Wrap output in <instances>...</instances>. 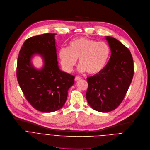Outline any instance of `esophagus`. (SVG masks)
<instances>
[{
    "label": "esophagus",
    "instance_id": "34e87169",
    "mask_svg": "<svg viewBox=\"0 0 150 150\" xmlns=\"http://www.w3.org/2000/svg\"><path fill=\"white\" fill-rule=\"evenodd\" d=\"M81 78L80 77H79V76H76V77H75V79H74V80L75 81H78V80H80Z\"/></svg>",
    "mask_w": 150,
    "mask_h": 150
}]
</instances>
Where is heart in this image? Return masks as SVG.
Listing matches in <instances>:
<instances>
[{
  "instance_id": "obj_1",
  "label": "heart",
  "mask_w": 150,
  "mask_h": 150,
  "mask_svg": "<svg viewBox=\"0 0 150 150\" xmlns=\"http://www.w3.org/2000/svg\"><path fill=\"white\" fill-rule=\"evenodd\" d=\"M110 52V47L105 42L79 37L70 41L68 47L59 48L58 57L66 71H72L79 58V70L93 74L104 68Z\"/></svg>"
}]
</instances>
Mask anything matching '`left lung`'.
Returning <instances> with one entry per match:
<instances>
[{
    "label": "left lung",
    "instance_id": "8db88e82",
    "mask_svg": "<svg viewBox=\"0 0 150 150\" xmlns=\"http://www.w3.org/2000/svg\"><path fill=\"white\" fill-rule=\"evenodd\" d=\"M111 51L109 60L98 74L87 78L86 99L100 112L115 110L121 103L134 76L133 58L129 50L117 40L106 37Z\"/></svg>",
    "mask_w": 150,
    "mask_h": 150
}]
</instances>
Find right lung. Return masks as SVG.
Here are the masks:
<instances>
[{
  "label": "right lung",
  "mask_w": 150,
  "mask_h": 150,
  "mask_svg": "<svg viewBox=\"0 0 150 150\" xmlns=\"http://www.w3.org/2000/svg\"><path fill=\"white\" fill-rule=\"evenodd\" d=\"M55 35L47 33L27 39L21 48L17 62V79L25 97L35 109L47 113L64 106L75 78L59 69ZM35 54L43 59L44 66L40 70L31 63Z\"/></svg>",
  "instance_id": "1"
}]
</instances>
